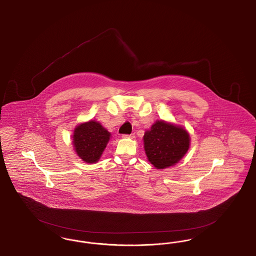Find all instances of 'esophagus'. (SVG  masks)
<instances>
[{
	"label": "esophagus",
	"mask_w": 256,
	"mask_h": 256,
	"mask_svg": "<svg viewBox=\"0 0 256 256\" xmlns=\"http://www.w3.org/2000/svg\"><path fill=\"white\" fill-rule=\"evenodd\" d=\"M135 137L134 134H130V135H122V138H130V139H134Z\"/></svg>",
	"instance_id": "34e87169"
}]
</instances>
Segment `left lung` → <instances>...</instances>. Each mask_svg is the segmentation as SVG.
<instances>
[{
	"mask_svg": "<svg viewBox=\"0 0 256 256\" xmlns=\"http://www.w3.org/2000/svg\"><path fill=\"white\" fill-rule=\"evenodd\" d=\"M144 150L148 160L156 169H165L178 163L190 148V134L182 126L158 120L145 132Z\"/></svg>",
	"mask_w": 256,
	"mask_h": 256,
	"instance_id": "8db88e82",
	"label": "left lung"
}]
</instances>
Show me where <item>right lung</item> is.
<instances>
[{
  "label": "right lung",
  "mask_w": 256,
  "mask_h": 256,
  "mask_svg": "<svg viewBox=\"0 0 256 256\" xmlns=\"http://www.w3.org/2000/svg\"><path fill=\"white\" fill-rule=\"evenodd\" d=\"M111 134L95 120L78 124L72 135L74 150L82 161L97 163L110 142Z\"/></svg>",
  "instance_id": "add662e5"
}]
</instances>
